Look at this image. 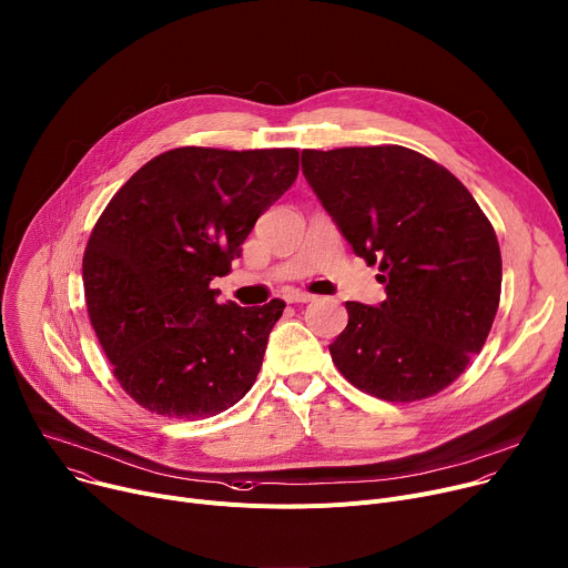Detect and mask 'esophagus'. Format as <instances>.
Segmentation results:
<instances>
[{
	"mask_svg": "<svg viewBox=\"0 0 568 568\" xmlns=\"http://www.w3.org/2000/svg\"><path fill=\"white\" fill-rule=\"evenodd\" d=\"M284 300H286L288 304H300V302H312V300H316V295H312V293H307V291H288V293L284 295Z\"/></svg>",
	"mask_w": 568,
	"mask_h": 568,
	"instance_id": "esophagus-1",
	"label": "esophagus"
}]
</instances>
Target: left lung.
Listing matches in <instances>:
<instances>
[{
  "label": "left lung",
  "instance_id": "left-lung-1",
  "mask_svg": "<svg viewBox=\"0 0 568 568\" xmlns=\"http://www.w3.org/2000/svg\"><path fill=\"white\" fill-rule=\"evenodd\" d=\"M302 172L386 288L379 307L345 302L334 366L379 400L439 394L483 351L498 312L489 217L450 170L403 145L302 150Z\"/></svg>",
  "mask_w": 568,
  "mask_h": 568
}]
</instances>
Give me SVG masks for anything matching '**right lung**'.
Segmentation results:
<instances>
[{
	"instance_id": "right-lung-1",
	"label": "right lung",
	"mask_w": 568,
	"mask_h": 568,
	"mask_svg": "<svg viewBox=\"0 0 568 568\" xmlns=\"http://www.w3.org/2000/svg\"><path fill=\"white\" fill-rule=\"evenodd\" d=\"M297 170L295 148L168 150L98 217L81 264L85 307L113 377L143 409L209 418L252 388L286 304H221L211 280L230 275Z\"/></svg>"
}]
</instances>
